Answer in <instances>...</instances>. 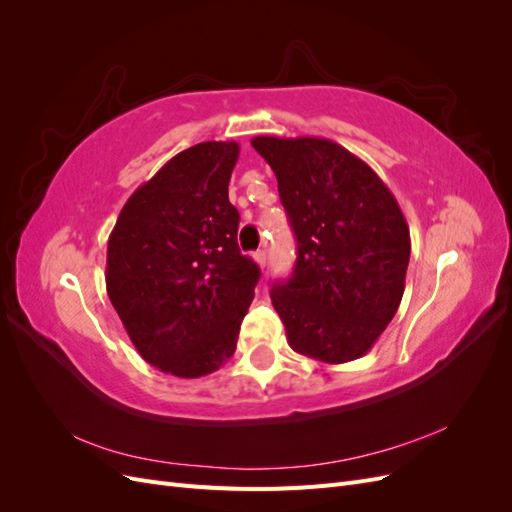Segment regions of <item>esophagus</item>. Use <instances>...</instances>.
I'll return each mask as SVG.
<instances>
[{"mask_svg": "<svg viewBox=\"0 0 512 512\" xmlns=\"http://www.w3.org/2000/svg\"><path fill=\"white\" fill-rule=\"evenodd\" d=\"M252 258H254V262H256L260 269H265V265H267V254L265 252H254Z\"/></svg>", "mask_w": 512, "mask_h": 512, "instance_id": "obj_1", "label": "esophagus"}]
</instances>
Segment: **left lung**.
Here are the masks:
<instances>
[{"label": "left lung", "instance_id": "left-lung-1", "mask_svg": "<svg viewBox=\"0 0 512 512\" xmlns=\"http://www.w3.org/2000/svg\"><path fill=\"white\" fill-rule=\"evenodd\" d=\"M297 237V265L271 301L288 344L309 359H359L404 297L410 228L395 196L361 158L329 138L256 136Z\"/></svg>", "mask_w": 512, "mask_h": 512}]
</instances>
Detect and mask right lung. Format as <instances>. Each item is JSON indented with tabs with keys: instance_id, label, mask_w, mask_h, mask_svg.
<instances>
[{
	"instance_id": "add662e5",
	"label": "right lung",
	"mask_w": 512,
	"mask_h": 512,
	"mask_svg": "<svg viewBox=\"0 0 512 512\" xmlns=\"http://www.w3.org/2000/svg\"><path fill=\"white\" fill-rule=\"evenodd\" d=\"M235 141L170 158L123 205L108 237L106 292L134 348L177 378L220 369L237 348L260 269L239 252L228 181Z\"/></svg>"
}]
</instances>
